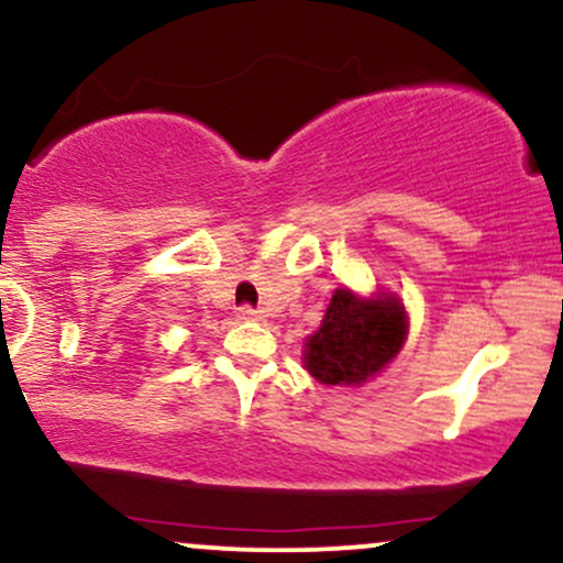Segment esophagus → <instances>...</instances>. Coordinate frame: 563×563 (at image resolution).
Listing matches in <instances>:
<instances>
[{"instance_id":"obj_1","label":"esophagus","mask_w":563,"mask_h":563,"mask_svg":"<svg viewBox=\"0 0 563 563\" xmlns=\"http://www.w3.org/2000/svg\"><path fill=\"white\" fill-rule=\"evenodd\" d=\"M238 314H241L243 320H262V318H264V312H262V309H254V307H249V303H243V307L238 309Z\"/></svg>"}]
</instances>
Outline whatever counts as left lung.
<instances>
[{
    "label": "left lung",
    "instance_id": "left-lung-1",
    "mask_svg": "<svg viewBox=\"0 0 563 563\" xmlns=\"http://www.w3.org/2000/svg\"><path fill=\"white\" fill-rule=\"evenodd\" d=\"M405 307L391 296L357 299L339 288L320 331L307 341V371L320 384H363L397 357L405 344Z\"/></svg>",
    "mask_w": 563,
    "mask_h": 563
}]
</instances>
